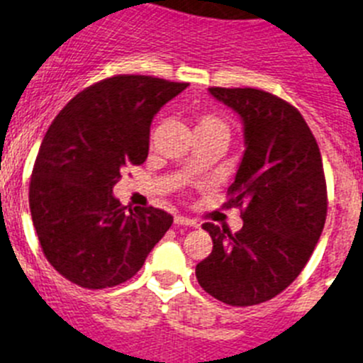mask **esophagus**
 <instances>
[{
  "label": "esophagus",
  "mask_w": 363,
  "mask_h": 363,
  "mask_svg": "<svg viewBox=\"0 0 363 363\" xmlns=\"http://www.w3.org/2000/svg\"><path fill=\"white\" fill-rule=\"evenodd\" d=\"M174 222L177 223V225H188V228H197V225H199L197 220L188 218V216H182V215H175Z\"/></svg>",
  "instance_id": "34e87169"
}]
</instances>
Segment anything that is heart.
Masks as SVG:
<instances>
[{"mask_svg": "<svg viewBox=\"0 0 363 363\" xmlns=\"http://www.w3.org/2000/svg\"><path fill=\"white\" fill-rule=\"evenodd\" d=\"M195 134H228V125L215 114H201L197 118Z\"/></svg>", "mask_w": 363, "mask_h": 363, "instance_id": "b5f03b06", "label": "heart"}]
</instances>
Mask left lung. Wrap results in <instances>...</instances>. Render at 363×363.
Returning a JSON list of instances; mask_svg holds the SVG:
<instances>
[{"label":"left lung","instance_id":"obj_1","mask_svg":"<svg viewBox=\"0 0 363 363\" xmlns=\"http://www.w3.org/2000/svg\"><path fill=\"white\" fill-rule=\"evenodd\" d=\"M243 125V150L229 206L243 228L204 223L213 250L195 269L199 284L231 306H252L283 292L310 259L326 222L323 157L299 111L252 87H209Z\"/></svg>","mask_w":363,"mask_h":363}]
</instances>
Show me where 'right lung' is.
I'll return each mask as SVG.
<instances>
[{"mask_svg":"<svg viewBox=\"0 0 363 363\" xmlns=\"http://www.w3.org/2000/svg\"><path fill=\"white\" fill-rule=\"evenodd\" d=\"M188 84L118 74L79 93L40 143L30 211L44 256L82 289L130 279L170 229L162 209H128L113 195L121 172L148 155L150 125Z\"/></svg>","mask_w":363,"mask_h":363,"instance_id":"add662e5","label":"right lung"}]
</instances>
